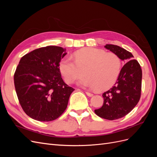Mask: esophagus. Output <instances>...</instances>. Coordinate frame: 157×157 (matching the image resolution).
<instances>
[{
  "label": "esophagus",
  "instance_id": "esophagus-1",
  "mask_svg": "<svg viewBox=\"0 0 157 157\" xmlns=\"http://www.w3.org/2000/svg\"><path fill=\"white\" fill-rule=\"evenodd\" d=\"M86 95L88 96H89V97H92V96H93V94H92V93H90V92H86Z\"/></svg>",
  "mask_w": 157,
  "mask_h": 157
}]
</instances>
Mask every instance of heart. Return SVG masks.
Instances as JSON below:
<instances>
[{
	"label": "heart",
	"mask_w": 157,
	"mask_h": 157,
	"mask_svg": "<svg viewBox=\"0 0 157 157\" xmlns=\"http://www.w3.org/2000/svg\"><path fill=\"white\" fill-rule=\"evenodd\" d=\"M121 69V60L114 53L103 50L88 48L73 54V59L65 57L59 63L60 72L65 81L71 84L84 73L80 78V86L104 90L115 83Z\"/></svg>",
	"instance_id": "obj_1"
}]
</instances>
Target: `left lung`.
<instances>
[{
    "instance_id": "left-lung-1",
    "label": "left lung",
    "mask_w": 157,
    "mask_h": 157,
    "mask_svg": "<svg viewBox=\"0 0 157 157\" xmlns=\"http://www.w3.org/2000/svg\"><path fill=\"white\" fill-rule=\"evenodd\" d=\"M105 48L117 54L126 63L115 84L103 94V104L101 108L94 110L99 117L113 121L128 115L139 102L141 92L142 70L130 52L121 47L106 44Z\"/></svg>"
}]
</instances>
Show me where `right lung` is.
Returning a JSON list of instances; mask_svg holds the SVG:
<instances>
[{
	"instance_id": "1",
	"label": "right lung",
	"mask_w": 157,
	"mask_h": 157,
	"mask_svg": "<svg viewBox=\"0 0 157 157\" xmlns=\"http://www.w3.org/2000/svg\"><path fill=\"white\" fill-rule=\"evenodd\" d=\"M59 46H48L23 56L14 73V86L20 105L33 119L49 122L67 109L75 89L66 84L59 70L67 54Z\"/></svg>"
}]
</instances>
